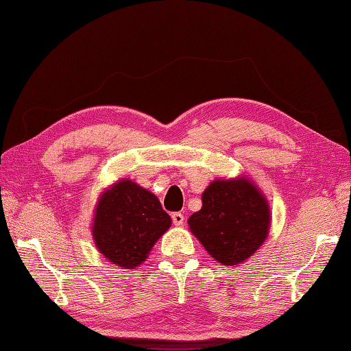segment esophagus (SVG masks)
Here are the masks:
<instances>
[{
    "label": "esophagus",
    "mask_w": 351,
    "mask_h": 351,
    "mask_svg": "<svg viewBox=\"0 0 351 351\" xmlns=\"http://www.w3.org/2000/svg\"><path fill=\"white\" fill-rule=\"evenodd\" d=\"M184 220H185L184 214H181V213H173V214H171V221H173L175 226H182L184 225Z\"/></svg>",
    "instance_id": "1"
}]
</instances>
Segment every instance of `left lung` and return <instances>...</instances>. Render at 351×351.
Masks as SVG:
<instances>
[{"instance_id":"8db88e82","label":"left lung","mask_w":351,"mask_h":351,"mask_svg":"<svg viewBox=\"0 0 351 351\" xmlns=\"http://www.w3.org/2000/svg\"><path fill=\"white\" fill-rule=\"evenodd\" d=\"M270 225L268 200L247 176L214 180L202 193V208L189 219L191 234L228 267L249 259L267 240Z\"/></svg>"}]
</instances>
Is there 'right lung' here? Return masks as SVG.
Masks as SVG:
<instances>
[{
	"label": "right lung",
	"mask_w": 351,
	"mask_h": 351,
	"mask_svg": "<svg viewBox=\"0 0 351 351\" xmlns=\"http://www.w3.org/2000/svg\"><path fill=\"white\" fill-rule=\"evenodd\" d=\"M171 225L158 197L131 180H119L96 202L92 235L108 263L125 270L140 267Z\"/></svg>",
	"instance_id": "1"
}]
</instances>
